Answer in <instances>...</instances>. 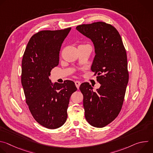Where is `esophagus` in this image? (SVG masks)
I'll use <instances>...</instances> for the list:
<instances>
[{"mask_svg": "<svg viewBox=\"0 0 153 153\" xmlns=\"http://www.w3.org/2000/svg\"><path fill=\"white\" fill-rule=\"evenodd\" d=\"M80 84H81V83H80L79 81H78V80L75 81V85H76V87L77 88V89H79V86H80Z\"/></svg>", "mask_w": 153, "mask_h": 153, "instance_id": "1", "label": "esophagus"}]
</instances>
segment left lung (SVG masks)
I'll use <instances>...</instances> for the list:
<instances>
[{
  "label": "left lung",
  "instance_id": "obj_1",
  "mask_svg": "<svg viewBox=\"0 0 153 153\" xmlns=\"http://www.w3.org/2000/svg\"><path fill=\"white\" fill-rule=\"evenodd\" d=\"M76 30L93 43L96 55L91 69L101 85L95 92L88 82L80 85L85 116L91 125L102 128L122 109L129 79L126 50L120 35L110 24L97 22L79 25Z\"/></svg>",
  "mask_w": 153,
  "mask_h": 153
}]
</instances>
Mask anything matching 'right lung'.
Instances as JSON below:
<instances>
[{
	"label": "right lung",
	"mask_w": 153,
	"mask_h": 153,
	"mask_svg": "<svg viewBox=\"0 0 153 153\" xmlns=\"http://www.w3.org/2000/svg\"><path fill=\"white\" fill-rule=\"evenodd\" d=\"M71 29L36 33L22 61L21 82L26 103L37 122L48 129L59 128L66 122L70 98L77 90L73 81L53 84L49 78L51 70L59 65L62 44Z\"/></svg>",
	"instance_id": "right-lung-1"
}]
</instances>
